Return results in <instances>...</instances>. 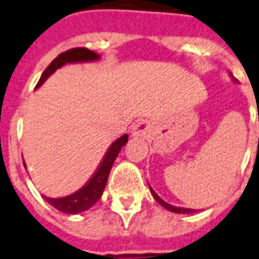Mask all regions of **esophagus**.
<instances>
[{
  "instance_id": "34e87169",
  "label": "esophagus",
  "mask_w": 259,
  "mask_h": 259,
  "mask_svg": "<svg viewBox=\"0 0 259 259\" xmlns=\"http://www.w3.org/2000/svg\"><path fill=\"white\" fill-rule=\"evenodd\" d=\"M150 131V124L148 121H138V123L134 124V127H132L131 135L134 138H144V136L147 135V132Z\"/></svg>"
}]
</instances>
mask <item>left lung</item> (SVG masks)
Masks as SVG:
<instances>
[{"instance_id": "8db88e82", "label": "left lung", "mask_w": 259, "mask_h": 259, "mask_svg": "<svg viewBox=\"0 0 259 259\" xmlns=\"http://www.w3.org/2000/svg\"><path fill=\"white\" fill-rule=\"evenodd\" d=\"M150 190H151V194L154 196V198H155V200H157V201L159 202L162 206H163V208H166L167 211L174 212V213H194V212L197 211V209H190V208H182V206H176V205H171V204H167V202L163 201V200H162V198L159 197V196H158V194L155 193L154 190H152L151 186H150Z\"/></svg>"}]
</instances>
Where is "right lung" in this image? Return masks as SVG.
I'll use <instances>...</instances> for the list:
<instances>
[{
    "mask_svg": "<svg viewBox=\"0 0 259 259\" xmlns=\"http://www.w3.org/2000/svg\"><path fill=\"white\" fill-rule=\"evenodd\" d=\"M100 59V55L96 54L94 51H90L88 48H71L67 50L65 53L59 54L55 59H54L48 67L43 71L41 77H40L36 89L43 85L46 79H47L51 74H54L58 69H61L62 66L67 65V63H82V62H94ZM128 142V135L124 134L123 136H120L119 139H116L113 143L109 146L107 154L104 155L102 161L100 162L97 170L94 171V174L90 177V180L86 182L85 185L82 186L81 189H78L77 192L66 196V197L53 198L46 197L43 196L44 200L53 205L55 209L69 215H75V213H81V212L89 209L98 201V198L102 196V192L105 189L107 185L108 177H109V171H111L113 162H115L116 157L119 155L120 150L124 144ZM24 162V161H23ZM25 166V162H24ZM27 167V166H25Z\"/></svg>",
    "mask_w": 259,
    "mask_h": 259,
    "instance_id": "right-lung-1",
    "label": "right lung"
}]
</instances>
